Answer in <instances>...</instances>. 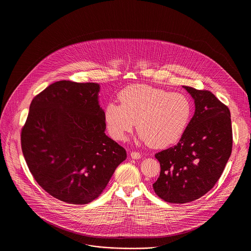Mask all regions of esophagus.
<instances>
[{
	"label": "esophagus",
	"instance_id": "1",
	"mask_svg": "<svg viewBox=\"0 0 251 251\" xmlns=\"http://www.w3.org/2000/svg\"><path fill=\"white\" fill-rule=\"evenodd\" d=\"M131 157L132 159L137 160V159H140V158H141V154H140L139 152H137V151H131Z\"/></svg>",
	"mask_w": 251,
	"mask_h": 251
}]
</instances>
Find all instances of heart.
<instances>
[{
    "instance_id": "b5f03b06",
    "label": "heart",
    "mask_w": 251,
    "mask_h": 251,
    "mask_svg": "<svg viewBox=\"0 0 251 251\" xmlns=\"http://www.w3.org/2000/svg\"><path fill=\"white\" fill-rule=\"evenodd\" d=\"M119 100L120 104L109 102L103 113L108 131L117 140L125 139L136 121L139 140L163 149L179 141L191 119L186 96L149 84L126 87Z\"/></svg>"
}]
</instances>
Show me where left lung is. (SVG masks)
I'll list each match as a JSON object with an SVG mask.
<instances>
[{
    "instance_id": "1",
    "label": "left lung",
    "mask_w": 251,
    "mask_h": 251,
    "mask_svg": "<svg viewBox=\"0 0 251 251\" xmlns=\"http://www.w3.org/2000/svg\"><path fill=\"white\" fill-rule=\"evenodd\" d=\"M183 88L194 100L195 114L179 143L155 154L161 172L153 189L170 203L190 202L210 191L232 149L228 108L208 90Z\"/></svg>"
}]
</instances>
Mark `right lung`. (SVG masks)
Returning a JSON list of instances; mask_svg holds the SVG:
<instances>
[{
	"instance_id": "right-lung-1",
	"label": "right lung",
	"mask_w": 251,
	"mask_h": 251,
	"mask_svg": "<svg viewBox=\"0 0 251 251\" xmlns=\"http://www.w3.org/2000/svg\"><path fill=\"white\" fill-rule=\"evenodd\" d=\"M100 84L59 81L36 95L22 150L36 182L53 198L87 204L106 187L127 153L105 134Z\"/></svg>"
}]
</instances>
